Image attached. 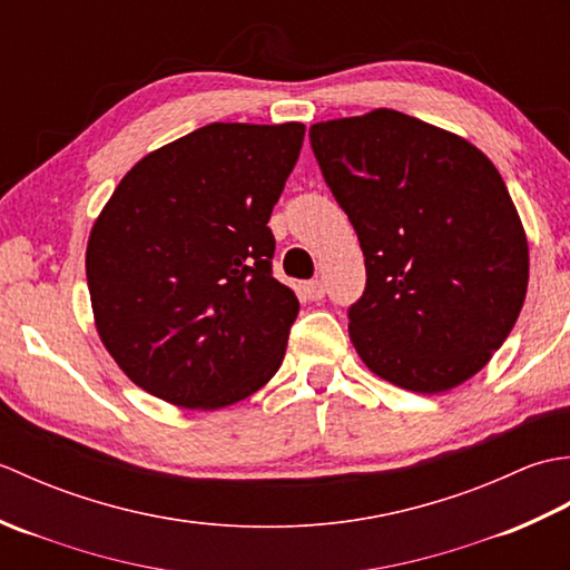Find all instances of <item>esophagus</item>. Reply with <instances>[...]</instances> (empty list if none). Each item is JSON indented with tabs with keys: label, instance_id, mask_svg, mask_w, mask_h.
<instances>
[{
	"label": "esophagus",
	"instance_id": "34e87169",
	"mask_svg": "<svg viewBox=\"0 0 570 570\" xmlns=\"http://www.w3.org/2000/svg\"><path fill=\"white\" fill-rule=\"evenodd\" d=\"M304 294L311 298V301H321L325 296V284L321 282V278H313V282H306L304 284Z\"/></svg>",
	"mask_w": 570,
	"mask_h": 570
}]
</instances>
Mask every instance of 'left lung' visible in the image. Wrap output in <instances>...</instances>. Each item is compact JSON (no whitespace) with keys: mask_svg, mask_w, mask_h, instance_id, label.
<instances>
[{"mask_svg":"<svg viewBox=\"0 0 570 570\" xmlns=\"http://www.w3.org/2000/svg\"><path fill=\"white\" fill-rule=\"evenodd\" d=\"M308 137L365 254V294L350 308L360 360L419 394L468 382L514 328L529 284L500 171L468 139L386 107Z\"/></svg>","mask_w":570,"mask_h":570,"instance_id":"left-lung-1","label":"left lung"}]
</instances>
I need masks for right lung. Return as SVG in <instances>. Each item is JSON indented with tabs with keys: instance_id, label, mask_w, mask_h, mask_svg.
Instances as JSON below:
<instances>
[{
	"instance_id": "obj_1",
	"label": "right lung",
	"mask_w": 570,
	"mask_h": 570,
	"mask_svg": "<svg viewBox=\"0 0 570 570\" xmlns=\"http://www.w3.org/2000/svg\"><path fill=\"white\" fill-rule=\"evenodd\" d=\"M306 127L213 122L144 156L95 220V328L144 392L196 411L242 402L282 367L298 313L266 227Z\"/></svg>"
}]
</instances>
